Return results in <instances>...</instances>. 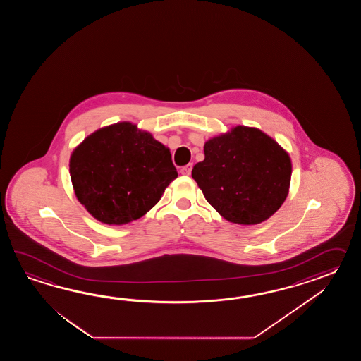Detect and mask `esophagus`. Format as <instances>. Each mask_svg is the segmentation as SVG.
Returning a JSON list of instances; mask_svg holds the SVG:
<instances>
[{
    "label": "esophagus",
    "mask_w": 361,
    "mask_h": 361,
    "mask_svg": "<svg viewBox=\"0 0 361 361\" xmlns=\"http://www.w3.org/2000/svg\"><path fill=\"white\" fill-rule=\"evenodd\" d=\"M191 170L192 164H188V165H185V166H183V168L180 169V174H182V176H185V177H188V176H191Z\"/></svg>",
    "instance_id": "esophagus-1"
}]
</instances>
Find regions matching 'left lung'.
Listing matches in <instances>:
<instances>
[{"instance_id": "left-lung-1", "label": "left lung", "mask_w": 361, "mask_h": 361, "mask_svg": "<svg viewBox=\"0 0 361 361\" xmlns=\"http://www.w3.org/2000/svg\"><path fill=\"white\" fill-rule=\"evenodd\" d=\"M204 161L192 169L207 202L226 221L254 226L275 214L288 197L292 159L276 140L238 125L207 139Z\"/></svg>"}]
</instances>
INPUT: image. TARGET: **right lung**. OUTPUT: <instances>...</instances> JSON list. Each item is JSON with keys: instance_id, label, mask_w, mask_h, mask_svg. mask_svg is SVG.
Masks as SVG:
<instances>
[{"instance_id": "1", "label": "right lung", "mask_w": 361, "mask_h": 361, "mask_svg": "<svg viewBox=\"0 0 361 361\" xmlns=\"http://www.w3.org/2000/svg\"><path fill=\"white\" fill-rule=\"evenodd\" d=\"M69 174L77 200L109 226L143 216L178 177L169 148L130 121L87 135L71 154Z\"/></svg>"}]
</instances>
